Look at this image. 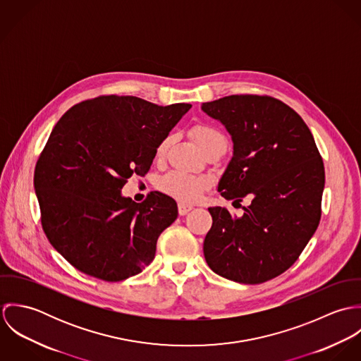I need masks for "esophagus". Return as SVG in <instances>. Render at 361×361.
Returning <instances> with one entry per match:
<instances>
[{
    "mask_svg": "<svg viewBox=\"0 0 361 361\" xmlns=\"http://www.w3.org/2000/svg\"><path fill=\"white\" fill-rule=\"evenodd\" d=\"M193 209V206L190 204H185V203H179L178 204V211H179V215H186L189 211Z\"/></svg>",
    "mask_w": 361,
    "mask_h": 361,
    "instance_id": "obj_1",
    "label": "esophagus"
}]
</instances>
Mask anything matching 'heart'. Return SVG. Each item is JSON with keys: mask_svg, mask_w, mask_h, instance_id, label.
Wrapping results in <instances>:
<instances>
[{"mask_svg": "<svg viewBox=\"0 0 361 361\" xmlns=\"http://www.w3.org/2000/svg\"><path fill=\"white\" fill-rule=\"evenodd\" d=\"M192 137L197 142L203 153L218 145H226L225 136L214 126L208 123H196L190 128ZM171 136H165L157 146L155 154L157 157H164L169 145ZM208 182L202 176L190 175L180 171H172L164 175L158 183V188L165 195L182 202V203H195L197 202L203 193L206 192Z\"/></svg>", "mask_w": 361, "mask_h": 361, "instance_id": "b5f03b06", "label": "heart"}]
</instances>
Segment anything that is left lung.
Segmentation results:
<instances>
[{
	"label": "left lung",
	"mask_w": 361,
	"mask_h": 361,
	"mask_svg": "<svg viewBox=\"0 0 361 361\" xmlns=\"http://www.w3.org/2000/svg\"><path fill=\"white\" fill-rule=\"evenodd\" d=\"M202 109L233 140L218 192L233 206L250 200L239 218L225 207L208 208L207 264L235 282H267L295 264L319 224L322 158L302 116L278 99L235 94Z\"/></svg>",
	"instance_id": "obj_1"
}]
</instances>
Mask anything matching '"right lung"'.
<instances>
[{"label": "right lung", "mask_w": 361, "mask_h": 361, "mask_svg": "<svg viewBox=\"0 0 361 361\" xmlns=\"http://www.w3.org/2000/svg\"><path fill=\"white\" fill-rule=\"evenodd\" d=\"M190 106L111 94L73 105L56 122L33 182L43 231L76 269L118 282L154 259L158 236L178 216L176 202L152 192L135 203L121 189L149 172L158 143Z\"/></svg>", "instance_id": "right-lung-1"}]
</instances>
